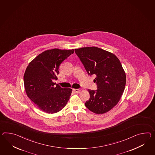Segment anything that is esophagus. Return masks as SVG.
Segmentation results:
<instances>
[{
	"label": "esophagus",
	"mask_w": 155,
	"mask_h": 155,
	"mask_svg": "<svg viewBox=\"0 0 155 155\" xmlns=\"http://www.w3.org/2000/svg\"><path fill=\"white\" fill-rule=\"evenodd\" d=\"M73 91H75V92H77V93H79V92L81 91V90H82V89L79 88H77V89H76V88H74V89H73Z\"/></svg>",
	"instance_id": "34e87169"
}]
</instances>
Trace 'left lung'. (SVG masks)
Segmentation results:
<instances>
[{
	"label": "left lung",
	"instance_id": "obj_1",
	"mask_svg": "<svg viewBox=\"0 0 155 155\" xmlns=\"http://www.w3.org/2000/svg\"><path fill=\"white\" fill-rule=\"evenodd\" d=\"M74 51L88 74L96 76L97 90H88L90 98L85 106L94 113H105L117 104L124 90L126 76L120 61L113 54L97 47Z\"/></svg>",
	"mask_w": 155,
	"mask_h": 155
}]
</instances>
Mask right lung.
<instances>
[{
  "label": "right lung",
  "instance_id": "1",
  "mask_svg": "<svg viewBox=\"0 0 155 155\" xmlns=\"http://www.w3.org/2000/svg\"><path fill=\"white\" fill-rule=\"evenodd\" d=\"M74 53V50H48L36 57L27 66L23 77L27 96L46 113L61 111L67 104L71 88L54 83L59 73L61 63Z\"/></svg>",
  "mask_w": 155,
  "mask_h": 155
}]
</instances>
